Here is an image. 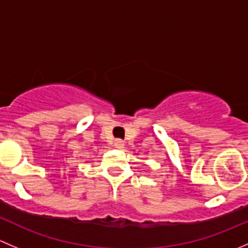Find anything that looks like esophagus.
<instances>
[{"label": "esophagus", "mask_w": 248, "mask_h": 248, "mask_svg": "<svg viewBox=\"0 0 248 248\" xmlns=\"http://www.w3.org/2000/svg\"><path fill=\"white\" fill-rule=\"evenodd\" d=\"M124 145H125V143H124L123 140L118 139V140H116V141H114V147L118 148V149H123Z\"/></svg>", "instance_id": "esophagus-1"}]
</instances>
